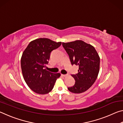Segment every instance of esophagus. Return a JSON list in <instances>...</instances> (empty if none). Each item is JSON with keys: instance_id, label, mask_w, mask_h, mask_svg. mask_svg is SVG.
Wrapping results in <instances>:
<instances>
[{"instance_id": "esophagus-1", "label": "esophagus", "mask_w": 123, "mask_h": 123, "mask_svg": "<svg viewBox=\"0 0 123 123\" xmlns=\"http://www.w3.org/2000/svg\"><path fill=\"white\" fill-rule=\"evenodd\" d=\"M62 75L64 76V77H66V76H68V75L67 74H62Z\"/></svg>"}]
</instances>
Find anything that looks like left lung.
<instances>
[{"label":"left lung","instance_id":"left-lung-1","mask_svg":"<svg viewBox=\"0 0 123 123\" xmlns=\"http://www.w3.org/2000/svg\"><path fill=\"white\" fill-rule=\"evenodd\" d=\"M73 64L79 66L78 73L72 75L75 80L74 86L68 87L70 92L81 93L92 86L98 75L100 57L92 45L81 40L62 43Z\"/></svg>","mask_w":123,"mask_h":123}]
</instances>
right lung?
Here are the masks:
<instances>
[{
  "label": "right lung",
  "instance_id": "1",
  "mask_svg": "<svg viewBox=\"0 0 123 123\" xmlns=\"http://www.w3.org/2000/svg\"><path fill=\"white\" fill-rule=\"evenodd\" d=\"M49 38H39L30 42L21 57L22 72L25 81L34 92L49 93L60 73H53L44 68L48 63L51 52L61 45Z\"/></svg>",
  "mask_w": 123,
  "mask_h": 123
}]
</instances>
